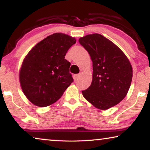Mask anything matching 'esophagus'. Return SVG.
I'll return each instance as SVG.
<instances>
[{
  "mask_svg": "<svg viewBox=\"0 0 150 150\" xmlns=\"http://www.w3.org/2000/svg\"><path fill=\"white\" fill-rule=\"evenodd\" d=\"M79 79H80V75L79 74H75L74 76V79L75 81H79Z\"/></svg>",
  "mask_w": 150,
  "mask_h": 150,
  "instance_id": "obj_1",
  "label": "esophagus"
}]
</instances>
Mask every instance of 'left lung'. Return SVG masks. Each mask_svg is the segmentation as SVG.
<instances>
[{
  "instance_id": "1",
  "label": "left lung",
  "mask_w": 150,
  "mask_h": 150,
  "mask_svg": "<svg viewBox=\"0 0 150 150\" xmlns=\"http://www.w3.org/2000/svg\"><path fill=\"white\" fill-rule=\"evenodd\" d=\"M79 41L93 62L92 82L82 91L84 98L100 110L117 105L126 97L132 82V67L128 57L100 34L87 35Z\"/></svg>"
}]
</instances>
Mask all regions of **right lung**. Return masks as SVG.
Returning a JSON list of instances; mask_svg holds the SVG:
<instances>
[{"label":"right lung","instance_id":"1","mask_svg":"<svg viewBox=\"0 0 150 150\" xmlns=\"http://www.w3.org/2000/svg\"><path fill=\"white\" fill-rule=\"evenodd\" d=\"M76 42L57 33L38 43L24 58L19 80L23 93L34 105L45 107L57 102L73 82L70 63L65 59Z\"/></svg>","mask_w":150,"mask_h":150}]
</instances>
